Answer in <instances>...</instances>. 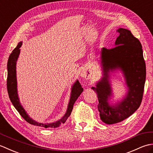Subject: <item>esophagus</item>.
<instances>
[{
    "mask_svg": "<svg viewBox=\"0 0 153 153\" xmlns=\"http://www.w3.org/2000/svg\"><path fill=\"white\" fill-rule=\"evenodd\" d=\"M81 76L83 77V78L86 79H89L91 78V76H90L89 74L87 72L86 70H82V74H81Z\"/></svg>",
    "mask_w": 153,
    "mask_h": 153,
    "instance_id": "1",
    "label": "esophagus"
}]
</instances>
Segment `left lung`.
I'll return each instance as SVG.
<instances>
[{"label":"left lung","instance_id":"8db88e82","mask_svg":"<svg viewBox=\"0 0 153 153\" xmlns=\"http://www.w3.org/2000/svg\"><path fill=\"white\" fill-rule=\"evenodd\" d=\"M120 33L111 49L102 48L100 52L102 77L91 89L99 100L100 118L106 124L123 121L134 114L140 106L146 79V66L142 45L131 31L119 28ZM121 71L125 77L127 93L120 102L110 103L112 90L110 73Z\"/></svg>","mask_w":153,"mask_h":153}]
</instances>
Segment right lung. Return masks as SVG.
Instances as JSON below:
<instances>
[{
  "instance_id": "right-lung-1",
  "label": "right lung",
  "mask_w": 153,
  "mask_h": 153,
  "mask_svg": "<svg viewBox=\"0 0 153 153\" xmlns=\"http://www.w3.org/2000/svg\"><path fill=\"white\" fill-rule=\"evenodd\" d=\"M22 42H19L18 44L17 47H16L12 53L10 54L8 60V64H7V70H8V76H7V90L9 98L10 99L12 105H14L15 108L18 110V112L19 113L23 118H24L25 121H27L30 124L43 127V128H58L60 126L61 124L64 123L66 122L68 117L71 114V112L72 111L73 106L75 102L78 98L79 96L82 94L83 92V89L82 88V85L79 83L78 80H76V82L74 83V85L71 87V95L69 102H68V108L66 112L62 118H61L58 121L52 122V123H39L33 120L30 118V116L27 114V112L25 111L24 107L21 105L20 102H19V99L18 97V88H17V78H16V62L18 60V58L19 57V53H20V49L19 48L22 47Z\"/></svg>"
}]
</instances>
